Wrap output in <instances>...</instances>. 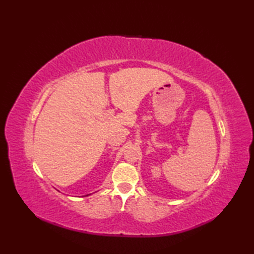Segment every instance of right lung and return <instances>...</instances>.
<instances>
[{"label":"right lung","mask_w":254,"mask_h":254,"mask_svg":"<svg viewBox=\"0 0 254 254\" xmlns=\"http://www.w3.org/2000/svg\"><path fill=\"white\" fill-rule=\"evenodd\" d=\"M87 195H89V194H87ZM87 195H86V196H87Z\"/></svg>","instance_id":"add662e5"}]
</instances>
